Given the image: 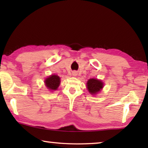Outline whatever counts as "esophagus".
I'll use <instances>...</instances> for the list:
<instances>
[{
  "mask_svg": "<svg viewBox=\"0 0 148 148\" xmlns=\"http://www.w3.org/2000/svg\"><path fill=\"white\" fill-rule=\"evenodd\" d=\"M72 74L74 76H76L77 75V72H76V71H74V72H72Z\"/></svg>",
  "mask_w": 148,
  "mask_h": 148,
  "instance_id": "1",
  "label": "esophagus"
}]
</instances>
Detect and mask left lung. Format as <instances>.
I'll return each mask as SVG.
<instances>
[{"mask_svg": "<svg viewBox=\"0 0 148 148\" xmlns=\"http://www.w3.org/2000/svg\"><path fill=\"white\" fill-rule=\"evenodd\" d=\"M104 87L101 80L96 78L89 79L87 82V88L91 95H97Z\"/></svg>", "mask_w": 148, "mask_h": 148, "instance_id": "1", "label": "left lung"}]
</instances>
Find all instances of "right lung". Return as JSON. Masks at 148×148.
<instances>
[{"label":"right lung","mask_w":148,"mask_h":148,"mask_svg":"<svg viewBox=\"0 0 148 148\" xmlns=\"http://www.w3.org/2000/svg\"><path fill=\"white\" fill-rule=\"evenodd\" d=\"M44 83L49 90L55 91V90H57L59 86L60 83H61V79H60L59 76L57 75L53 74L46 78Z\"/></svg>","instance_id":"obj_1"}]
</instances>
